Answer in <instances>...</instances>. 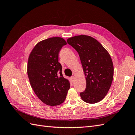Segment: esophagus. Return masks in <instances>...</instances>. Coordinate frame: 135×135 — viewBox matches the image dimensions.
<instances>
[{
	"label": "esophagus",
	"mask_w": 135,
	"mask_h": 135,
	"mask_svg": "<svg viewBox=\"0 0 135 135\" xmlns=\"http://www.w3.org/2000/svg\"><path fill=\"white\" fill-rule=\"evenodd\" d=\"M70 79H71V81H72V82H74V76H71Z\"/></svg>",
	"instance_id": "obj_1"
}]
</instances>
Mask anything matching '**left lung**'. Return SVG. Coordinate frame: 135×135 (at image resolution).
Wrapping results in <instances>:
<instances>
[{
    "instance_id": "obj_1",
    "label": "left lung",
    "mask_w": 135,
    "mask_h": 135,
    "mask_svg": "<svg viewBox=\"0 0 135 135\" xmlns=\"http://www.w3.org/2000/svg\"><path fill=\"white\" fill-rule=\"evenodd\" d=\"M67 42L78 52L86 80L81 99L88 104L103 100L111 87L114 75L112 60L107 50L92 36L85 35L69 38Z\"/></svg>"
}]
</instances>
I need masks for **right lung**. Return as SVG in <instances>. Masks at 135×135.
<instances>
[{
    "label": "right lung",
    "instance_id": "1",
    "mask_svg": "<svg viewBox=\"0 0 135 135\" xmlns=\"http://www.w3.org/2000/svg\"><path fill=\"white\" fill-rule=\"evenodd\" d=\"M67 44L60 37H52L36 44L28 56L27 73L35 95L43 103L54 107L65 101L70 88L63 76L59 54Z\"/></svg>",
    "mask_w": 135,
    "mask_h": 135
}]
</instances>
